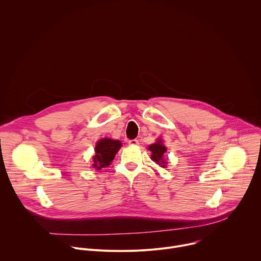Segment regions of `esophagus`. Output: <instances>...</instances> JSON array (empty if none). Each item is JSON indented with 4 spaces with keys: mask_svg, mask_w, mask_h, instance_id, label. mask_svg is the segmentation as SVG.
<instances>
[{
    "mask_svg": "<svg viewBox=\"0 0 261 261\" xmlns=\"http://www.w3.org/2000/svg\"><path fill=\"white\" fill-rule=\"evenodd\" d=\"M128 143H129L130 145H137L139 142H138L137 139H131V140L128 141Z\"/></svg>",
    "mask_w": 261,
    "mask_h": 261,
    "instance_id": "esophagus-1",
    "label": "esophagus"
}]
</instances>
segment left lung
Masks as SVG:
<instances>
[{
  "label": "left lung",
  "instance_id": "left-lung-1",
  "mask_svg": "<svg viewBox=\"0 0 261 261\" xmlns=\"http://www.w3.org/2000/svg\"><path fill=\"white\" fill-rule=\"evenodd\" d=\"M148 150L152 152L151 155V159L156 162L158 165H160L161 167H165V165L167 164L166 160L164 159V155L167 151L166 146L163 144L162 140L160 138L157 139V141L151 145H148Z\"/></svg>",
  "mask_w": 261,
  "mask_h": 261
}]
</instances>
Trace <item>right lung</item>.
I'll list each match as a JSON object with an SVG mask.
<instances>
[{
  "label": "right lung",
  "instance_id": "1",
  "mask_svg": "<svg viewBox=\"0 0 261 261\" xmlns=\"http://www.w3.org/2000/svg\"><path fill=\"white\" fill-rule=\"evenodd\" d=\"M121 146L122 142L120 140L111 138L105 137L97 141L95 146V155L93 156V167L99 170L110 165Z\"/></svg>",
  "mask_w": 261,
  "mask_h": 261
}]
</instances>
